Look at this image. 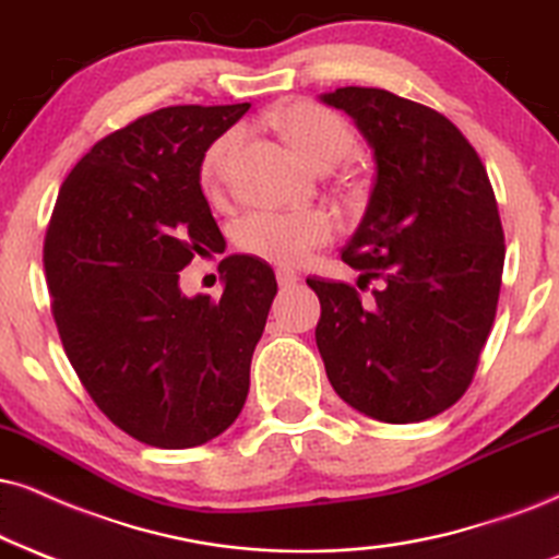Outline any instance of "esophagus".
Wrapping results in <instances>:
<instances>
[{"instance_id": "1", "label": "esophagus", "mask_w": 559, "mask_h": 559, "mask_svg": "<svg viewBox=\"0 0 559 559\" xmlns=\"http://www.w3.org/2000/svg\"><path fill=\"white\" fill-rule=\"evenodd\" d=\"M277 282H280V287H293L295 282H298V274H295L293 269L280 266V269H277Z\"/></svg>"}]
</instances>
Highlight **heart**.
Listing matches in <instances>:
<instances>
[{"mask_svg":"<svg viewBox=\"0 0 559 559\" xmlns=\"http://www.w3.org/2000/svg\"><path fill=\"white\" fill-rule=\"evenodd\" d=\"M280 132L298 150V155L313 168L326 170L353 150V129L340 114L329 111L319 103H293L277 116ZM240 140L238 129L225 132L210 144L202 157V186L210 194H219L225 186L227 165ZM334 236V219L323 210L306 212H248L233 227V240L243 253L272 261V264H300L311 251L329 243Z\"/></svg>","mask_w":559,"mask_h":559,"instance_id":"b5f03b06","label":"heart"}]
</instances>
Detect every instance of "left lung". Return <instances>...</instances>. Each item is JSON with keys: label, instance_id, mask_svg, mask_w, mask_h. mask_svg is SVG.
Instances as JSON below:
<instances>
[{"label": "left lung", "instance_id": "8db88e82", "mask_svg": "<svg viewBox=\"0 0 559 559\" xmlns=\"http://www.w3.org/2000/svg\"><path fill=\"white\" fill-rule=\"evenodd\" d=\"M323 103L353 116L376 155L368 210L342 261L349 282L308 277L316 344L334 391L381 423H423L477 373L498 311L506 236L477 150L453 121L378 87Z\"/></svg>", "mask_w": 559, "mask_h": 559}]
</instances>
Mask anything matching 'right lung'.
Returning a JSON list of instances; mask_svg holds the SVG:
<instances>
[{"label": "right lung", "mask_w": 559, "mask_h": 559, "mask_svg": "<svg viewBox=\"0 0 559 559\" xmlns=\"http://www.w3.org/2000/svg\"><path fill=\"white\" fill-rule=\"evenodd\" d=\"M248 106H168L116 129L74 165L48 219L44 269L64 353L95 406L140 443L202 445L246 404L277 295L272 266L223 259L219 298H186L178 272L225 251L199 170Z\"/></svg>", "instance_id": "1"}]
</instances>
